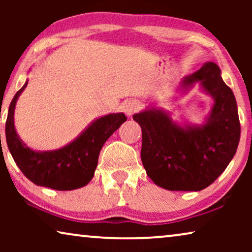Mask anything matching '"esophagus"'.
Masks as SVG:
<instances>
[{
    "label": "esophagus",
    "instance_id": "esophagus-1",
    "mask_svg": "<svg viewBox=\"0 0 252 252\" xmlns=\"http://www.w3.org/2000/svg\"><path fill=\"white\" fill-rule=\"evenodd\" d=\"M137 109H139V103L136 101H133V99H130V101L126 102L125 104H124V112H125L127 116H132L134 112L137 111Z\"/></svg>",
    "mask_w": 252,
    "mask_h": 252
}]
</instances>
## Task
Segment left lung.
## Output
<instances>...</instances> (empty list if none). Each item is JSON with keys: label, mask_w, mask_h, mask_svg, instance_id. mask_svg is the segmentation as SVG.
Here are the masks:
<instances>
[{"label": "left lung", "mask_w": 252, "mask_h": 252, "mask_svg": "<svg viewBox=\"0 0 252 252\" xmlns=\"http://www.w3.org/2000/svg\"><path fill=\"white\" fill-rule=\"evenodd\" d=\"M196 82L215 101L203 125L181 126L157 108L133 116L142 129L141 159L148 177L167 190L209 187L228 166L240 142L236 99L218 65L205 63L182 79L181 89L187 92Z\"/></svg>", "instance_id": "obj_1"}]
</instances>
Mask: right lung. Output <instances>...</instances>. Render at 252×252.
<instances>
[{
	"mask_svg": "<svg viewBox=\"0 0 252 252\" xmlns=\"http://www.w3.org/2000/svg\"><path fill=\"white\" fill-rule=\"evenodd\" d=\"M29 81L13 96L6 117V144L13 160L23 174L37 186L55 190H73L84 187L94 177L103 144L126 122V116L123 112L103 116L95 119L77 139L61 149L35 151L23 142L13 122L17 99Z\"/></svg>",
	"mask_w": 252,
	"mask_h": 252,
	"instance_id": "right-lung-1",
	"label": "right lung"
}]
</instances>
